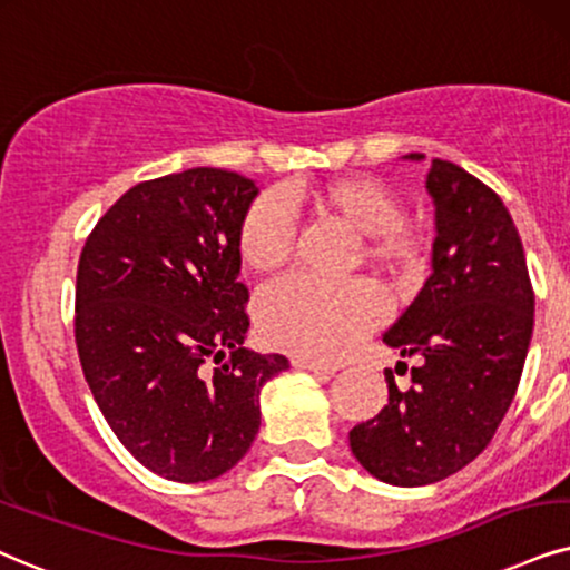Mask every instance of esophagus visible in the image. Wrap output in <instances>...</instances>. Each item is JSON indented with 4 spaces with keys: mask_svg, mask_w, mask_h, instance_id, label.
<instances>
[{
    "mask_svg": "<svg viewBox=\"0 0 570 570\" xmlns=\"http://www.w3.org/2000/svg\"><path fill=\"white\" fill-rule=\"evenodd\" d=\"M292 365H294V368H302V371H313V373H328V376H334V373L338 371L336 365L318 363V360H307V357H292Z\"/></svg>",
    "mask_w": 570,
    "mask_h": 570,
    "instance_id": "34e87169",
    "label": "esophagus"
}]
</instances>
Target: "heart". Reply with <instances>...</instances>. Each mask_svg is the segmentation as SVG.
<instances>
[{"mask_svg":"<svg viewBox=\"0 0 570 570\" xmlns=\"http://www.w3.org/2000/svg\"><path fill=\"white\" fill-rule=\"evenodd\" d=\"M309 207L363 236V257L386 276L407 281L423 265V236L407 226L400 199L376 178L350 176L313 191H281L255 199L239 223L242 263L255 273L276 271L294 252L292 207ZM384 299L365 281L326 284L289 276L265 286L257 299V323L273 347L302 357L336 360L376 328Z\"/></svg>","mask_w":570,"mask_h":570,"instance_id":"obj_1","label":"heart"}]
</instances>
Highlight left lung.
<instances>
[{
	"instance_id": "1",
	"label": "left lung",
	"mask_w": 570,
	"mask_h": 570,
	"mask_svg": "<svg viewBox=\"0 0 570 570\" xmlns=\"http://www.w3.org/2000/svg\"><path fill=\"white\" fill-rule=\"evenodd\" d=\"M426 189L436 205L434 271L384 334L421 365L410 368L405 392L384 371L389 402L350 431L360 465L394 487L434 484L484 452L515 397L534 331L523 244L502 199L450 160H431Z\"/></svg>"
}]
</instances>
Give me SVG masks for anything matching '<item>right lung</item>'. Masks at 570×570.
Instances as JSON below:
<instances>
[{
  "mask_svg": "<svg viewBox=\"0 0 570 570\" xmlns=\"http://www.w3.org/2000/svg\"><path fill=\"white\" fill-rule=\"evenodd\" d=\"M249 178L223 168L136 184L97 220L76 276V347L115 436L157 476L199 484L247 455L284 355L244 350L239 223Z\"/></svg>",
  "mask_w": 570,
  "mask_h": 570,
  "instance_id": "add662e5",
  "label": "right lung"
}]
</instances>
